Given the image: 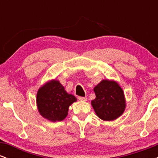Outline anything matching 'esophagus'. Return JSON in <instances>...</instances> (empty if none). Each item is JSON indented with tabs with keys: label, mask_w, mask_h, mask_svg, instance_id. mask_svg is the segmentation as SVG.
Wrapping results in <instances>:
<instances>
[{
	"label": "esophagus",
	"mask_w": 158,
	"mask_h": 158,
	"mask_svg": "<svg viewBox=\"0 0 158 158\" xmlns=\"http://www.w3.org/2000/svg\"><path fill=\"white\" fill-rule=\"evenodd\" d=\"M78 99L80 101H87L86 97H78Z\"/></svg>",
	"instance_id": "esophagus-1"
}]
</instances>
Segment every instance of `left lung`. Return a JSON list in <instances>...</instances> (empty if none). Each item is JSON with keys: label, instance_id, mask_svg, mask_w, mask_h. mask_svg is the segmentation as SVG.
Wrapping results in <instances>:
<instances>
[{"label": "left lung", "instance_id": "1", "mask_svg": "<svg viewBox=\"0 0 158 158\" xmlns=\"http://www.w3.org/2000/svg\"><path fill=\"white\" fill-rule=\"evenodd\" d=\"M96 98L91 101L98 117L105 121L117 119L126 108L124 92L117 81L103 79L94 88Z\"/></svg>", "mask_w": 158, "mask_h": 158}]
</instances>
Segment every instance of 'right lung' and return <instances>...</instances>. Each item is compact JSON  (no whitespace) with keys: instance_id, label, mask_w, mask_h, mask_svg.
I'll list each match as a JSON object with an SVG mask.
<instances>
[{"instance_id":"right-lung-1","label":"right lung","mask_w":158,"mask_h":158,"mask_svg":"<svg viewBox=\"0 0 158 158\" xmlns=\"http://www.w3.org/2000/svg\"><path fill=\"white\" fill-rule=\"evenodd\" d=\"M77 100V98L67 93L62 85L56 79L41 87L36 97L40 114L51 122L63 120L68 115L69 107Z\"/></svg>"}]
</instances>
